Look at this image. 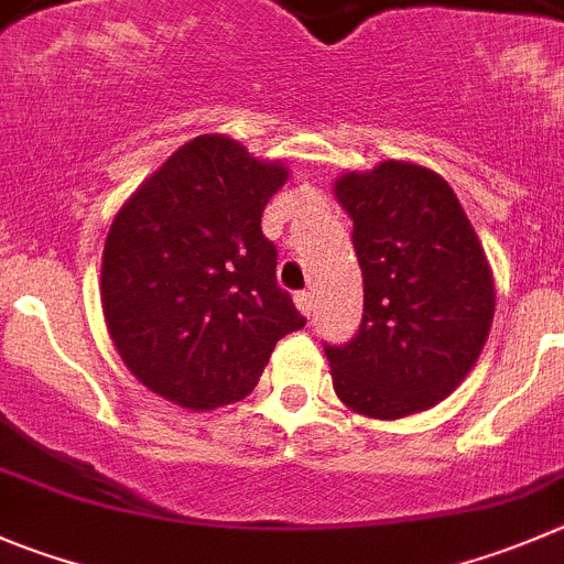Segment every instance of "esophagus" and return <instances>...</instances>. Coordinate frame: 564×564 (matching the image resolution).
<instances>
[{"mask_svg":"<svg viewBox=\"0 0 564 564\" xmlns=\"http://www.w3.org/2000/svg\"><path fill=\"white\" fill-rule=\"evenodd\" d=\"M296 307L302 310L304 315L313 313V293H310V291H299L296 293Z\"/></svg>","mask_w":564,"mask_h":564,"instance_id":"34e87169","label":"esophagus"}]
</instances>
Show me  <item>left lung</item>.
I'll list each match as a JSON object with an SVG mask.
<instances>
[{
  "label": "left lung",
  "mask_w": 564,
  "mask_h": 564,
  "mask_svg": "<svg viewBox=\"0 0 564 564\" xmlns=\"http://www.w3.org/2000/svg\"><path fill=\"white\" fill-rule=\"evenodd\" d=\"M362 268V321L324 343L335 390L351 410L404 417L446 399L479 359L496 313L485 251L448 182L388 163L337 180Z\"/></svg>",
  "instance_id": "obj_1"
}]
</instances>
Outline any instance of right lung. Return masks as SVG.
<instances>
[{
  "label": "right lung",
  "mask_w": 564,
  "mask_h": 564,
  "mask_svg": "<svg viewBox=\"0 0 564 564\" xmlns=\"http://www.w3.org/2000/svg\"><path fill=\"white\" fill-rule=\"evenodd\" d=\"M288 171L224 135L176 149L121 207L101 257V307L118 354L187 410L240 401L276 340L307 324L276 282L262 210Z\"/></svg>",
  "instance_id": "obj_1"
}]
</instances>
